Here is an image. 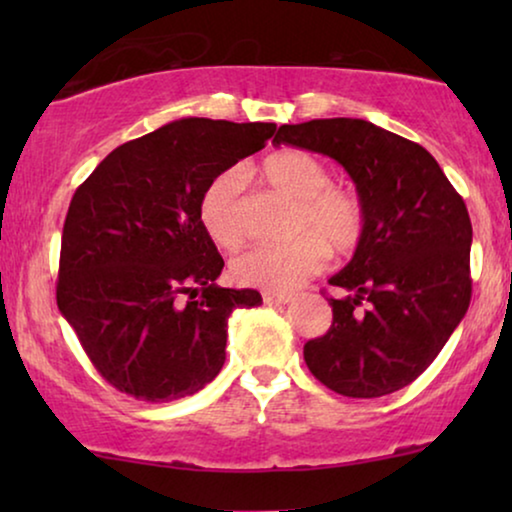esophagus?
<instances>
[{
	"label": "esophagus",
	"instance_id": "1",
	"mask_svg": "<svg viewBox=\"0 0 512 512\" xmlns=\"http://www.w3.org/2000/svg\"><path fill=\"white\" fill-rule=\"evenodd\" d=\"M263 300L268 305H286L291 300L289 293H279V291H263Z\"/></svg>",
	"mask_w": 512,
	"mask_h": 512
}]
</instances>
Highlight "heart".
<instances>
[{"label": "heart", "mask_w": 512, "mask_h": 512, "mask_svg": "<svg viewBox=\"0 0 512 512\" xmlns=\"http://www.w3.org/2000/svg\"><path fill=\"white\" fill-rule=\"evenodd\" d=\"M270 188L298 202L289 244H261L237 256L230 270L235 282L268 291H291L324 270L328 249L345 256L359 247L366 209L347 186L331 184V172L317 156L298 149L270 153L261 163ZM200 223L221 249L235 251L247 240V202L240 172L226 170L200 195Z\"/></svg>", "instance_id": "b5f03b06"}]
</instances>
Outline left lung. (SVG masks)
Instances as JSON below:
<instances>
[{
  "label": "left lung",
  "instance_id": "1",
  "mask_svg": "<svg viewBox=\"0 0 512 512\" xmlns=\"http://www.w3.org/2000/svg\"><path fill=\"white\" fill-rule=\"evenodd\" d=\"M272 144L338 160L366 209L352 261L328 279L345 298H328L333 324L305 345L307 368L352 398L408 387L471 303L473 228L464 200L424 146L361 118L282 125Z\"/></svg>",
  "mask_w": 512,
  "mask_h": 512
}]
</instances>
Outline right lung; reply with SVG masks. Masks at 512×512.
<instances>
[{
	"label": "right lung",
	"instance_id": "1",
	"mask_svg": "<svg viewBox=\"0 0 512 512\" xmlns=\"http://www.w3.org/2000/svg\"><path fill=\"white\" fill-rule=\"evenodd\" d=\"M275 130L179 118L118 146L76 188L62 228L58 307L111 387L165 403L219 375L228 317L263 298L216 284L223 258L200 223V195Z\"/></svg>",
	"mask_w": 512,
	"mask_h": 512
}]
</instances>
